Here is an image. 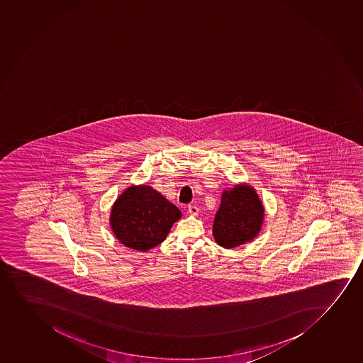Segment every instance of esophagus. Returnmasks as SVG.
I'll return each mask as SVG.
<instances>
[{"instance_id": "34e87169", "label": "esophagus", "mask_w": 363, "mask_h": 363, "mask_svg": "<svg viewBox=\"0 0 363 363\" xmlns=\"http://www.w3.org/2000/svg\"><path fill=\"white\" fill-rule=\"evenodd\" d=\"M188 213L191 216H198V213H199V208L191 205V206L188 207Z\"/></svg>"}]
</instances>
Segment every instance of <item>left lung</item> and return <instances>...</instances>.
Returning a JSON list of instances; mask_svg holds the SVG:
<instances>
[{
	"mask_svg": "<svg viewBox=\"0 0 363 363\" xmlns=\"http://www.w3.org/2000/svg\"><path fill=\"white\" fill-rule=\"evenodd\" d=\"M265 207L250 184H238L223 191L213 222V238L226 250L253 241L262 230Z\"/></svg>",
	"mask_w": 363,
	"mask_h": 363,
	"instance_id": "8db88e82",
	"label": "left lung"
}]
</instances>
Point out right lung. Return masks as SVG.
<instances>
[{"label":"right lung","instance_id":"obj_1","mask_svg":"<svg viewBox=\"0 0 363 363\" xmlns=\"http://www.w3.org/2000/svg\"><path fill=\"white\" fill-rule=\"evenodd\" d=\"M181 211L147 184H132L115 200L110 228L122 245L147 252L167 238Z\"/></svg>","mask_w":363,"mask_h":363}]
</instances>
